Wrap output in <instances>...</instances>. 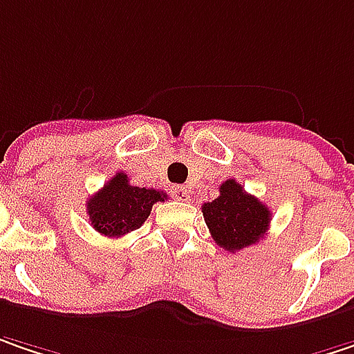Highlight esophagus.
<instances>
[{
    "mask_svg": "<svg viewBox=\"0 0 354 354\" xmlns=\"http://www.w3.org/2000/svg\"><path fill=\"white\" fill-rule=\"evenodd\" d=\"M172 196L176 200H182V202H188L190 200V190L186 186H174L172 188Z\"/></svg>",
    "mask_w": 354,
    "mask_h": 354,
    "instance_id": "1",
    "label": "esophagus"
}]
</instances>
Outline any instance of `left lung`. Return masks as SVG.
<instances>
[{
    "label": "left lung",
    "mask_w": 354,
    "mask_h": 354,
    "mask_svg": "<svg viewBox=\"0 0 354 354\" xmlns=\"http://www.w3.org/2000/svg\"><path fill=\"white\" fill-rule=\"evenodd\" d=\"M202 214L214 242L228 252L257 244L270 224V210L259 198L244 192L236 180L222 182L220 196L206 202Z\"/></svg>",
    "instance_id": "obj_1"
}]
</instances>
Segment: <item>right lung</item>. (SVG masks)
I'll return each instance as SVG.
<instances>
[{"instance_id": "add662e5", "label": "right lung", "mask_w": 354, "mask_h": 354, "mask_svg": "<svg viewBox=\"0 0 354 354\" xmlns=\"http://www.w3.org/2000/svg\"><path fill=\"white\" fill-rule=\"evenodd\" d=\"M166 192L132 186L130 178L118 172L100 192L88 200V214L95 230L104 236L120 239L140 228L156 202H164Z\"/></svg>"}]
</instances>
